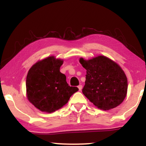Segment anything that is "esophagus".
<instances>
[{"mask_svg":"<svg viewBox=\"0 0 146 146\" xmlns=\"http://www.w3.org/2000/svg\"><path fill=\"white\" fill-rule=\"evenodd\" d=\"M78 88L79 90H80V91H81V90H82V85H79L78 86Z\"/></svg>","mask_w":146,"mask_h":146,"instance_id":"obj_1","label":"esophagus"}]
</instances>
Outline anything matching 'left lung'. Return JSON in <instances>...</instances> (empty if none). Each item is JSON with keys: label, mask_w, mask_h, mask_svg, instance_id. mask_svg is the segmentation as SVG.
<instances>
[{"label": "left lung", "mask_w": 146, "mask_h": 146, "mask_svg": "<svg viewBox=\"0 0 146 146\" xmlns=\"http://www.w3.org/2000/svg\"><path fill=\"white\" fill-rule=\"evenodd\" d=\"M80 62L86 70L84 95L97 108L108 110L117 107L127 94V80L118 64L104 56Z\"/></svg>", "instance_id": "obj_1"}]
</instances>
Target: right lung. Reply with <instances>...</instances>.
<instances>
[{
	"instance_id": "1",
	"label": "right lung",
	"mask_w": 146,
	"mask_h": 146,
	"mask_svg": "<svg viewBox=\"0 0 146 146\" xmlns=\"http://www.w3.org/2000/svg\"><path fill=\"white\" fill-rule=\"evenodd\" d=\"M63 60L50 56L30 68L27 76V95L30 102L42 111L52 113L68 102L77 87L70 86L60 72Z\"/></svg>"
}]
</instances>
